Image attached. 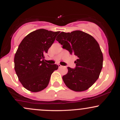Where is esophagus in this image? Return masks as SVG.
I'll return each mask as SVG.
<instances>
[{
	"label": "esophagus",
	"mask_w": 120,
	"mask_h": 120,
	"mask_svg": "<svg viewBox=\"0 0 120 120\" xmlns=\"http://www.w3.org/2000/svg\"><path fill=\"white\" fill-rule=\"evenodd\" d=\"M58 66H59V68H62V67H63V66H62L61 65H60V64H58Z\"/></svg>",
	"instance_id": "obj_1"
}]
</instances>
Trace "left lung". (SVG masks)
<instances>
[{
	"instance_id": "left-lung-1",
	"label": "left lung",
	"mask_w": 120,
	"mask_h": 120,
	"mask_svg": "<svg viewBox=\"0 0 120 120\" xmlns=\"http://www.w3.org/2000/svg\"><path fill=\"white\" fill-rule=\"evenodd\" d=\"M56 38L63 49L77 57L75 68L68 67V73L63 77L65 85L74 91L87 90L98 79L103 68L99 45L93 37L80 30L61 32Z\"/></svg>"
}]
</instances>
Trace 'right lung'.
<instances>
[{
  "instance_id": "add662e5",
  "label": "right lung",
  "mask_w": 120,
  "mask_h": 120,
  "mask_svg": "<svg viewBox=\"0 0 120 120\" xmlns=\"http://www.w3.org/2000/svg\"><path fill=\"white\" fill-rule=\"evenodd\" d=\"M59 31L41 29L30 33L19 45L15 55V70L23 86L31 92L41 91L49 85L51 75L59 67L45 60Z\"/></svg>"
}]
</instances>
